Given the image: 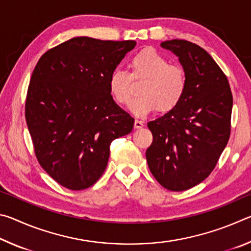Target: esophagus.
Returning a JSON list of instances; mask_svg holds the SVG:
<instances>
[{"mask_svg": "<svg viewBox=\"0 0 251 251\" xmlns=\"http://www.w3.org/2000/svg\"><path fill=\"white\" fill-rule=\"evenodd\" d=\"M134 127L135 128H142V127H144V122L141 120H135Z\"/></svg>", "mask_w": 251, "mask_h": 251, "instance_id": "34e87169", "label": "esophagus"}]
</instances>
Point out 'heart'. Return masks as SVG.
<instances>
[{
    "label": "heart",
    "instance_id": "1",
    "mask_svg": "<svg viewBox=\"0 0 251 251\" xmlns=\"http://www.w3.org/2000/svg\"><path fill=\"white\" fill-rule=\"evenodd\" d=\"M130 75L115 70L108 78V88L117 104L127 105L133 96L134 80H143L139 97L130 104L136 116L143 117L154 112L168 113L176 108L188 88V74L184 67L172 64L164 54L145 49L135 54L129 62Z\"/></svg>",
    "mask_w": 251,
    "mask_h": 251
}]
</instances>
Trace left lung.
Wrapping results in <instances>:
<instances>
[{
	"instance_id": "1",
	"label": "left lung",
	"mask_w": 251,
	"mask_h": 251,
	"mask_svg": "<svg viewBox=\"0 0 251 251\" xmlns=\"http://www.w3.org/2000/svg\"><path fill=\"white\" fill-rule=\"evenodd\" d=\"M175 53L188 74L184 99L147 124L152 143L146 158L152 176L182 192L210 175L230 137L232 94L227 76L205 50L185 40L160 44Z\"/></svg>"
}]
</instances>
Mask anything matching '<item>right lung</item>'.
I'll return each mask as SVG.
<instances>
[{
  "label": "right lung",
  "instance_id": "add662e5",
  "mask_svg": "<svg viewBox=\"0 0 251 251\" xmlns=\"http://www.w3.org/2000/svg\"><path fill=\"white\" fill-rule=\"evenodd\" d=\"M135 41L74 37L42 55L29 79L25 120L42 168L71 190L103 175L114 139L134 118L114 101L108 78Z\"/></svg>",
  "mask_w": 251,
  "mask_h": 251
}]
</instances>
